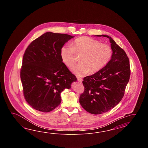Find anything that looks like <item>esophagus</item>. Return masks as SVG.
<instances>
[{"label": "esophagus", "mask_w": 148, "mask_h": 148, "mask_svg": "<svg viewBox=\"0 0 148 148\" xmlns=\"http://www.w3.org/2000/svg\"><path fill=\"white\" fill-rule=\"evenodd\" d=\"M77 80H78V81L79 82H82V78H77Z\"/></svg>", "instance_id": "34e87169"}]
</instances>
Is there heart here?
I'll return each instance as SVG.
<instances>
[{"mask_svg": "<svg viewBox=\"0 0 148 148\" xmlns=\"http://www.w3.org/2000/svg\"><path fill=\"white\" fill-rule=\"evenodd\" d=\"M75 54L80 56V62L71 69L73 73L82 77L88 72L97 73L101 69L112 56L111 47L106 44L87 36L75 39L70 45H64L60 50V56L63 63L68 67L73 66L76 62Z\"/></svg>", "mask_w": 148, "mask_h": 148, "instance_id": "heart-1", "label": "heart"}]
</instances>
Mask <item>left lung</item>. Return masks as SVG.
<instances>
[{
  "label": "left lung",
  "mask_w": 148,
  "mask_h": 148,
  "mask_svg": "<svg viewBox=\"0 0 148 148\" xmlns=\"http://www.w3.org/2000/svg\"><path fill=\"white\" fill-rule=\"evenodd\" d=\"M94 36L109 38L112 50L110 61L101 69L87 76L82 82L85 91L80 95L79 103L89 113L101 114L113 108L124 96L130 77L128 57L125 51L106 35Z\"/></svg>",
  "instance_id": "1"
}]
</instances>
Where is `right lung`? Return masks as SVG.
Instances as JSON below:
<instances>
[{"label": "right lung", "mask_w": 148, "mask_h": 148, "mask_svg": "<svg viewBox=\"0 0 148 148\" xmlns=\"http://www.w3.org/2000/svg\"><path fill=\"white\" fill-rule=\"evenodd\" d=\"M74 36L46 32L29 45L21 70L25 100L36 110L47 113L58 107L61 93L77 78L60 56L61 48Z\"/></svg>", "instance_id": "obj_1"}]
</instances>
